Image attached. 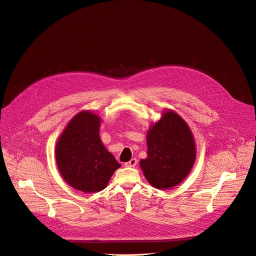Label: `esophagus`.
<instances>
[{"label": "esophagus", "mask_w": 256, "mask_h": 256, "mask_svg": "<svg viewBox=\"0 0 256 256\" xmlns=\"http://www.w3.org/2000/svg\"><path fill=\"white\" fill-rule=\"evenodd\" d=\"M137 162H138L137 158H131L129 162H125V166H127V168H134V166H136Z\"/></svg>", "instance_id": "1"}]
</instances>
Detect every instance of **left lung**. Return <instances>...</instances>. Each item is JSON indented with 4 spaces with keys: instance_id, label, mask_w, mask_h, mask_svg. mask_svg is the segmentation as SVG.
I'll list each match as a JSON object with an SVG mask.
<instances>
[{
    "instance_id": "1",
    "label": "left lung",
    "mask_w": 256,
    "mask_h": 256,
    "mask_svg": "<svg viewBox=\"0 0 256 256\" xmlns=\"http://www.w3.org/2000/svg\"><path fill=\"white\" fill-rule=\"evenodd\" d=\"M148 156L140 160L146 180L158 189L178 185L190 172L196 148L189 126L172 110H166L146 134Z\"/></svg>"
}]
</instances>
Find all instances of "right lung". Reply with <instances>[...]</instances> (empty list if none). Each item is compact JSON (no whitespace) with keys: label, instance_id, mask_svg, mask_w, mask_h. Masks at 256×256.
<instances>
[{"label":"right lung","instance_id":"add662e5","mask_svg":"<svg viewBox=\"0 0 256 256\" xmlns=\"http://www.w3.org/2000/svg\"><path fill=\"white\" fill-rule=\"evenodd\" d=\"M100 118L88 110L76 114L59 137L58 170L73 188L86 193L104 190L121 166L100 138Z\"/></svg>","mask_w":256,"mask_h":256}]
</instances>
